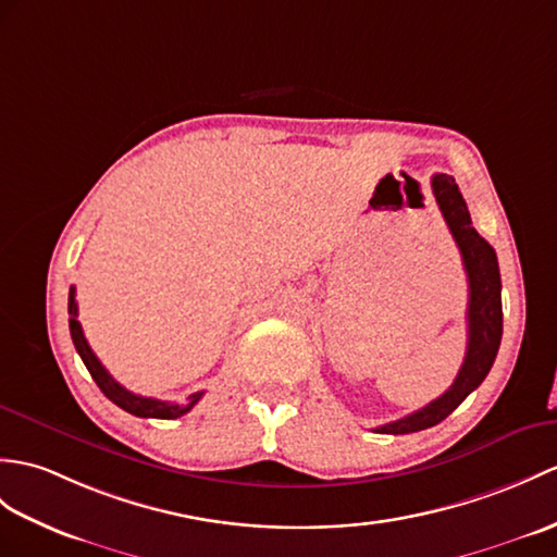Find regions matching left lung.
<instances>
[{
  "instance_id": "8db88e82",
  "label": "left lung",
  "mask_w": 557,
  "mask_h": 557,
  "mask_svg": "<svg viewBox=\"0 0 557 557\" xmlns=\"http://www.w3.org/2000/svg\"><path fill=\"white\" fill-rule=\"evenodd\" d=\"M432 189L450 235H454L460 249L465 273H468V354H465V363L456 382L448 386L446 394L406 418L377 426L374 432L380 434H410L446 420L484 382L491 366H494L503 337L500 273L496 251L472 227L468 203H465L454 177L444 173L434 175Z\"/></svg>"
}]
</instances>
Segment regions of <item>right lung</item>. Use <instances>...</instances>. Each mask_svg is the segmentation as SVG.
Segmentation results:
<instances>
[{
	"label": "right lung",
	"instance_id": "obj_1",
	"mask_svg": "<svg viewBox=\"0 0 557 557\" xmlns=\"http://www.w3.org/2000/svg\"><path fill=\"white\" fill-rule=\"evenodd\" d=\"M69 327H71V339L75 344V351L81 354L85 368L92 374V380L97 382L99 389L103 392L109 400H113L115 406L123 408L125 412H131V416L137 418H159V420H175L180 416H185L194 406L199 404V398L203 396V392L191 394L185 404H168V400H159V398H147V396H139L127 392L125 386H121L115 382L109 370L99 363V358L95 356L92 348H89L81 322H77V304H75V287H71L69 294Z\"/></svg>",
	"mask_w": 557,
	"mask_h": 557
}]
</instances>
